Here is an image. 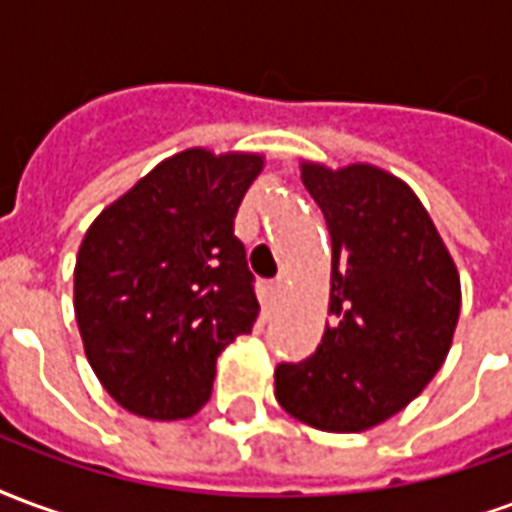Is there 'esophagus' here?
Masks as SVG:
<instances>
[{
    "instance_id": "1",
    "label": "esophagus",
    "mask_w": 512,
    "mask_h": 512,
    "mask_svg": "<svg viewBox=\"0 0 512 512\" xmlns=\"http://www.w3.org/2000/svg\"><path fill=\"white\" fill-rule=\"evenodd\" d=\"M283 292H286V281H283V278H278V281H272V283H270L272 300H278V297H281Z\"/></svg>"
}]
</instances>
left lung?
Listing matches in <instances>:
<instances>
[{
    "label": "left lung",
    "mask_w": 512,
    "mask_h": 512,
    "mask_svg": "<svg viewBox=\"0 0 512 512\" xmlns=\"http://www.w3.org/2000/svg\"><path fill=\"white\" fill-rule=\"evenodd\" d=\"M333 240L330 316L302 363L275 368V398L319 431L354 434L401 412L445 363L461 281L434 220L393 174L302 163Z\"/></svg>",
    "instance_id": "left-lung-1"
}]
</instances>
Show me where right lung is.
I'll return each instance as SVG.
<instances>
[{
  "label": "right lung",
  "mask_w": 512,
  "mask_h": 512,
  "mask_svg": "<svg viewBox=\"0 0 512 512\" xmlns=\"http://www.w3.org/2000/svg\"><path fill=\"white\" fill-rule=\"evenodd\" d=\"M264 158L185 149L108 204L84 234L73 305L108 395L149 420L207 404L215 360L259 316L234 215Z\"/></svg>",
  "instance_id": "obj_1"
}]
</instances>
